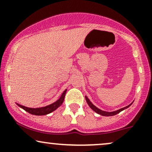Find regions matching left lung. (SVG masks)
<instances>
[{
  "mask_svg": "<svg viewBox=\"0 0 152 152\" xmlns=\"http://www.w3.org/2000/svg\"><path fill=\"white\" fill-rule=\"evenodd\" d=\"M86 102H87L88 105H89V107H90L93 110H94L95 112L98 113V114H99V115H103V116H113V115H115L118 114V113L121 112V111L124 110L126 109V108H127V107H129V106H130L132 104V103L131 104H129V105L126 106V107H122V108L120 109V110H116V111H113V112H105V111L101 110L98 109V107H96V106H95L94 104L91 103L90 100H89V99L87 98L86 96Z\"/></svg>",
  "mask_w": 152,
  "mask_h": 152,
  "instance_id": "left-lung-1",
  "label": "left lung"
}]
</instances>
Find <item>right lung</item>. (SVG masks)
Returning <instances> with one entry per match:
<instances>
[{"instance_id": "obj_1", "label": "right lung", "mask_w": 152, "mask_h": 152, "mask_svg": "<svg viewBox=\"0 0 152 152\" xmlns=\"http://www.w3.org/2000/svg\"><path fill=\"white\" fill-rule=\"evenodd\" d=\"M66 93V90L64 91L59 99L57 100L56 102H54V103H53L52 104H51V105L45 106V107H38V108H31V107H25V106L21 105L18 103L17 105L19 106V107H20L21 108L25 110V111H27V113H30V114L32 115H47L49 114V113H51L53 112V111H54L56 109H57L62 103H63Z\"/></svg>"}]
</instances>
